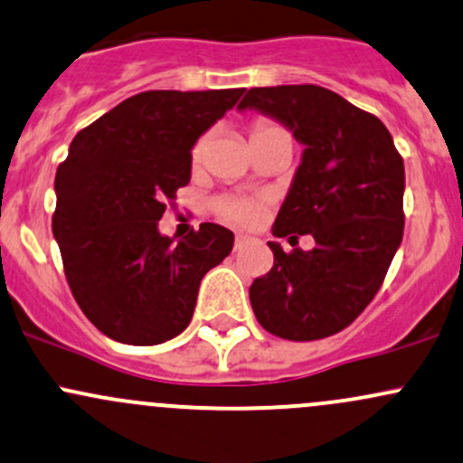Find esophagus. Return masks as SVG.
<instances>
[{"label":"esophagus","instance_id":"1","mask_svg":"<svg viewBox=\"0 0 463 463\" xmlns=\"http://www.w3.org/2000/svg\"><path fill=\"white\" fill-rule=\"evenodd\" d=\"M248 241V235H244V232H240V235L235 237V248H241Z\"/></svg>","mask_w":463,"mask_h":463}]
</instances>
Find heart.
Listing matches in <instances>:
<instances>
[{"label":"heart","instance_id":"heart-1","mask_svg":"<svg viewBox=\"0 0 463 463\" xmlns=\"http://www.w3.org/2000/svg\"><path fill=\"white\" fill-rule=\"evenodd\" d=\"M264 128H269V124H260L252 128V135L261 133ZM193 157L199 159L202 157V144L193 150ZM215 211L219 217L228 219V222H235V223H252L257 222L260 217L261 208L260 203L252 202V199H241V197H222L215 202Z\"/></svg>","mask_w":463,"mask_h":463}]
</instances>
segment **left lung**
<instances>
[{"label": "left lung", "mask_w": 463, "mask_h": 463, "mask_svg": "<svg viewBox=\"0 0 463 463\" xmlns=\"http://www.w3.org/2000/svg\"><path fill=\"white\" fill-rule=\"evenodd\" d=\"M279 121L304 146L272 235L313 250L284 252L250 286L255 317L281 339L344 330L377 295L403 237V159L386 126L321 86L250 89L237 106Z\"/></svg>", "instance_id": "8db88e82"}]
</instances>
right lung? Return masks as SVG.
Wrapping results in <instances>:
<instances>
[{
  "mask_svg": "<svg viewBox=\"0 0 463 463\" xmlns=\"http://www.w3.org/2000/svg\"><path fill=\"white\" fill-rule=\"evenodd\" d=\"M244 89L146 90L80 130L55 175L52 235L72 297L97 328L133 346L177 337L199 284L231 255L232 235L202 223L175 244L157 228L191 182L193 146Z\"/></svg>",
  "mask_w": 463,
  "mask_h": 463,
  "instance_id": "1",
  "label": "right lung"
}]
</instances>
